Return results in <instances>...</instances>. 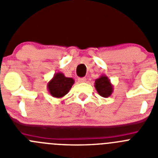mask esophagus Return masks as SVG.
Segmentation results:
<instances>
[{"label": "esophagus", "mask_w": 158, "mask_h": 158, "mask_svg": "<svg viewBox=\"0 0 158 158\" xmlns=\"http://www.w3.org/2000/svg\"><path fill=\"white\" fill-rule=\"evenodd\" d=\"M86 79L85 77H82V78H79L78 79V82H80V83H84V82H85L86 81Z\"/></svg>", "instance_id": "esophagus-1"}]
</instances>
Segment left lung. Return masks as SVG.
Returning <instances> with one entry per match:
<instances>
[{"label": "left lung", "instance_id": "1", "mask_svg": "<svg viewBox=\"0 0 158 158\" xmlns=\"http://www.w3.org/2000/svg\"><path fill=\"white\" fill-rule=\"evenodd\" d=\"M95 88L99 94L103 97H108L113 93L114 88L111 81L106 75L103 74L95 81Z\"/></svg>", "mask_w": 158, "mask_h": 158}]
</instances>
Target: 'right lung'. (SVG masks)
<instances>
[{
	"label": "right lung",
	"instance_id": "right-lung-1",
	"mask_svg": "<svg viewBox=\"0 0 158 158\" xmlns=\"http://www.w3.org/2000/svg\"><path fill=\"white\" fill-rule=\"evenodd\" d=\"M74 84V80L67 77L62 73H56L47 83V90L50 94L55 98H62L69 93Z\"/></svg>",
	"mask_w": 158,
	"mask_h": 158
}]
</instances>
